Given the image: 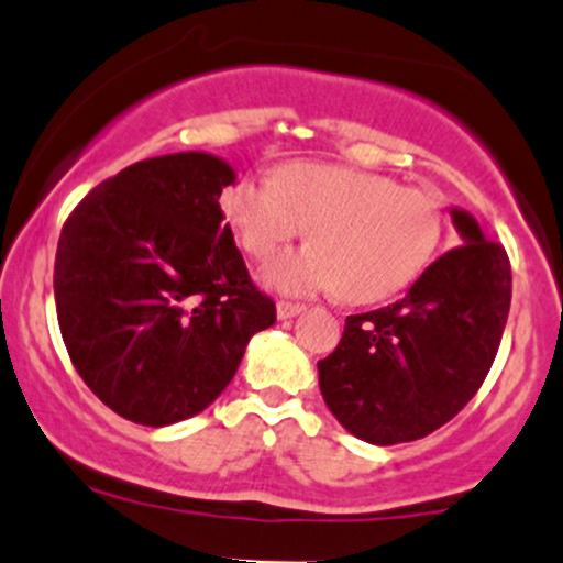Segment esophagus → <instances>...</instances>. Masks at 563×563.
I'll return each mask as SVG.
<instances>
[{
	"label": "esophagus",
	"mask_w": 563,
	"mask_h": 563,
	"mask_svg": "<svg viewBox=\"0 0 563 563\" xmlns=\"http://www.w3.org/2000/svg\"><path fill=\"white\" fill-rule=\"evenodd\" d=\"M277 318L288 321V318H297L299 312H305V305H294V301H277Z\"/></svg>",
	"instance_id": "1"
}]
</instances>
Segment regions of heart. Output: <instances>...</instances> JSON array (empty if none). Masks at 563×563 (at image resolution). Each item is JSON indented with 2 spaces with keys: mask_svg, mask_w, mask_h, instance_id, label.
Returning <instances> with one entry per match:
<instances>
[{
  "mask_svg": "<svg viewBox=\"0 0 563 563\" xmlns=\"http://www.w3.org/2000/svg\"><path fill=\"white\" fill-rule=\"evenodd\" d=\"M221 210L253 258H269L310 229L312 245L264 266L272 291H336L369 305L405 291L440 247L445 212L434 191L334 164L294 162L280 175H245Z\"/></svg>",
  "mask_w": 563,
  "mask_h": 563,
  "instance_id": "obj_1",
  "label": "heart"
}]
</instances>
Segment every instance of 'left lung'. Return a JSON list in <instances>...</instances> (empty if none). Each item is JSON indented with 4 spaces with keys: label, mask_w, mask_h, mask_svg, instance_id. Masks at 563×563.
<instances>
[{
    "label": "left lung",
    "mask_w": 563,
    "mask_h": 563,
    "mask_svg": "<svg viewBox=\"0 0 563 563\" xmlns=\"http://www.w3.org/2000/svg\"><path fill=\"white\" fill-rule=\"evenodd\" d=\"M461 245L426 266L405 299L347 316L318 361L331 416L369 445L421 440L464 410L499 351L512 275L505 247L451 207Z\"/></svg>",
    "instance_id": "left-lung-1"
}]
</instances>
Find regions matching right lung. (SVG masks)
Returning a JSON list of instances; mask_svg holds the SVG:
<instances>
[{"instance_id": "add662e5", "label": "right lung", "mask_w": 563, "mask_h": 563, "mask_svg": "<svg viewBox=\"0 0 563 563\" xmlns=\"http://www.w3.org/2000/svg\"><path fill=\"white\" fill-rule=\"evenodd\" d=\"M232 164L205 151L145 158L99 183L58 236L53 294L69 358L126 421L173 426L232 383L275 301L223 223Z\"/></svg>"}]
</instances>
